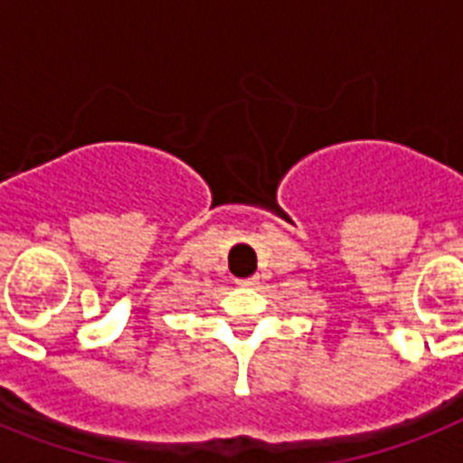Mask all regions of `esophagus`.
I'll use <instances>...</instances> for the list:
<instances>
[{"instance_id":"34e87169","label":"esophagus","mask_w":463,"mask_h":463,"mask_svg":"<svg viewBox=\"0 0 463 463\" xmlns=\"http://www.w3.org/2000/svg\"><path fill=\"white\" fill-rule=\"evenodd\" d=\"M259 283V278L257 276H251V278H244V280H240V285H244V288H254V285Z\"/></svg>"}]
</instances>
